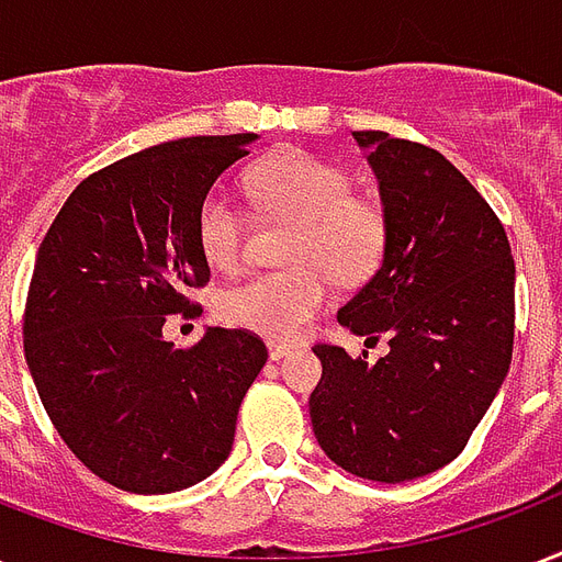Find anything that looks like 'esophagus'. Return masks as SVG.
<instances>
[{
  "label": "esophagus",
  "mask_w": 562,
  "mask_h": 562,
  "mask_svg": "<svg viewBox=\"0 0 562 562\" xmlns=\"http://www.w3.org/2000/svg\"><path fill=\"white\" fill-rule=\"evenodd\" d=\"M291 350H294V348H289V345H282V341H271V345H268V353H271L273 362H280V359L289 357Z\"/></svg>",
  "instance_id": "34e87169"
}]
</instances>
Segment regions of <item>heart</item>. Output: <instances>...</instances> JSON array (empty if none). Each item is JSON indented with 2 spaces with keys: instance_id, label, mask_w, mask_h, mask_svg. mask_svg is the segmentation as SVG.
I'll use <instances>...</instances> for the list:
<instances>
[{
  "instance_id": "b5f03b06",
  "label": "heart",
  "mask_w": 562,
  "mask_h": 562,
  "mask_svg": "<svg viewBox=\"0 0 562 562\" xmlns=\"http://www.w3.org/2000/svg\"><path fill=\"white\" fill-rule=\"evenodd\" d=\"M262 212L294 224L282 271H259L221 294L229 324L271 338H297L329 300V272L338 282L366 280L380 265L385 217L353 196V179L312 153H285L256 165L247 177ZM196 238L205 262L233 271L247 244V214L224 188L205 194L196 212Z\"/></svg>"
}]
</instances>
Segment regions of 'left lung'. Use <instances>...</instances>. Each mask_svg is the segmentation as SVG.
I'll list each match as a JSON object with an SVG mask.
<instances>
[{"mask_svg":"<svg viewBox=\"0 0 562 562\" xmlns=\"http://www.w3.org/2000/svg\"><path fill=\"white\" fill-rule=\"evenodd\" d=\"M380 182L383 265L338 310L357 336L389 333L368 366L315 345V439L357 477L404 483L460 457L513 359L516 262L498 214L436 149L353 132Z\"/></svg>","mask_w":562,"mask_h":562,"instance_id":"left-lung-1","label":"left lung"}]
</instances>
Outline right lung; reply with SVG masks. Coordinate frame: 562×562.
Here are the masks:
<instances>
[{
	"label": "right lung",
	"mask_w": 562,
	"mask_h": 562,
	"mask_svg": "<svg viewBox=\"0 0 562 562\" xmlns=\"http://www.w3.org/2000/svg\"><path fill=\"white\" fill-rule=\"evenodd\" d=\"M256 135H200L140 149L81 179L43 238L23 345L67 448L111 486L165 495L229 457L238 406L268 362L250 329L209 327L173 348L167 315L203 312L196 212Z\"/></svg>",
	"instance_id": "add662e5"
}]
</instances>
